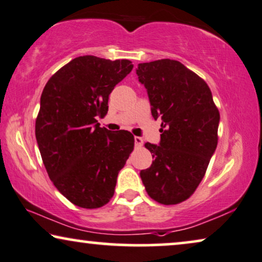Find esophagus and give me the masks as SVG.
Instances as JSON below:
<instances>
[{
	"label": "esophagus",
	"mask_w": 262,
	"mask_h": 262,
	"mask_svg": "<svg viewBox=\"0 0 262 262\" xmlns=\"http://www.w3.org/2000/svg\"><path fill=\"white\" fill-rule=\"evenodd\" d=\"M134 142H135V146H137V147H141L142 144H144V140H142V138H140V137H135Z\"/></svg>",
	"instance_id": "esophagus-1"
}]
</instances>
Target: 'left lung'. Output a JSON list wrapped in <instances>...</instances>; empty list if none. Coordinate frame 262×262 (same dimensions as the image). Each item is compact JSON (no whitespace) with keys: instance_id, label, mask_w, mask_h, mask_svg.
Returning a JSON list of instances; mask_svg holds the SVG:
<instances>
[{"instance_id":"8db88e82","label":"left lung","mask_w":262,"mask_h":262,"mask_svg":"<svg viewBox=\"0 0 262 262\" xmlns=\"http://www.w3.org/2000/svg\"><path fill=\"white\" fill-rule=\"evenodd\" d=\"M137 74L153 118L162 120L159 145L145 144L155 160L141 181L153 200L180 204L200 184L217 148L219 111L207 83L179 61L139 63Z\"/></svg>"}]
</instances>
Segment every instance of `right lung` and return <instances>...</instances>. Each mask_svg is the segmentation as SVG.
<instances>
[{
	"label": "right lung",
	"mask_w": 262,
	"mask_h": 262,
	"mask_svg": "<svg viewBox=\"0 0 262 262\" xmlns=\"http://www.w3.org/2000/svg\"><path fill=\"white\" fill-rule=\"evenodd\" d=\"M133 69L128 60L80 56L49 79L40 97L36 139L48 175L82 208L110 201L117 175L134 148L127 130L100 128L114 87Z\"/></svg>",
	"instance_id": "add662e5"
}]
</instances>
